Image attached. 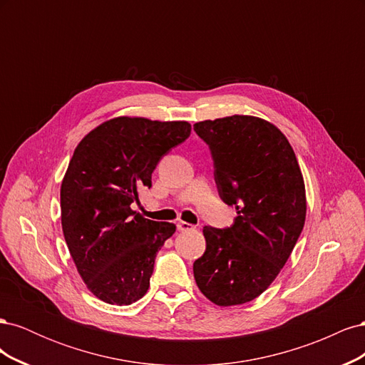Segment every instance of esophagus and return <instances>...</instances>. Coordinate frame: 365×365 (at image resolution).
Segmentation results:
<instances>
[{
	"instance_id": "1",
	"label": "esophagus",
	"mask_w": 365,
	"mask_h": 365,
	"mask_svg": "<svg viewBox=\"0 0 365 365\" xmlns=\"http://www.w3.org/2000/svg\"><path fill=\"white\" fill-rule=\"evenodd\" d=\"M176 228H178V231H192V230H195V225H192L189 222H182V220H180V222L176 224Z\"/></svg>"
}]
</instances>
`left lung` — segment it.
Returning a JSON list of instances; mask_svg holds the SVG:
<instances>
[{
    "mask_svg": "<svg viewBox=\"0 0 365 365\" xmlns=\"http://www.w3.org/2000/svg\"><path fill=\"white\" fill-rule=\"evenodd\" d=\"M213 158L217 193L237 217L231 227H204L197 288L217 306L248 303L277 277L302 235L306 193L289 141L251 115L195 123Z\"/></svg>",
    "mask_w": 365,
    "mask_h": 365,
    "instance_id": "obj_1",
    "label": "left lung"
}]
</instances>
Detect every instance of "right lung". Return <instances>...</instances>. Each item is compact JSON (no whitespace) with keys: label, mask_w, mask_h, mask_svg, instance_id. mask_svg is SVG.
<instances>
[{"label":"right lung","mask_w":365,"mask_h":365,"mask_svg":"<svg viewBox=\"0 0 365 365\" xmlns=\"http://www.w3.org/2000/svg\"><path fill=\"white\" fill-rule=\"evenodd\" d=\"M187 121L117 117L79 145L61 185L62 230L81 277L109 304H132L149 289L157 252L175 224L130 208L150 189L152 172L190 135Z\"/></svg>","instance_id":"add662e5"}]
</instances>
